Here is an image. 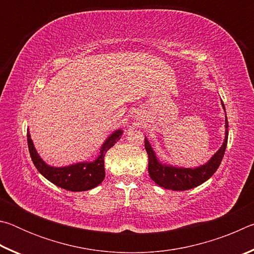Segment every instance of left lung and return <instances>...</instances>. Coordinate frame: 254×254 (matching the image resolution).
<instances>
[{
    "label": "left lung",
    "mask_w": 254,
    "mask_h": 254,
    "mask_svg": "<svg viewBox=\"0 0 254 254\" xmlns=\"http://www.w3.org/2000/svg\"><path fill=\"white\" fill-rule=\"evenodd\" d=\"M222 105L223 109H225L223 102ZM225 139L221 149L214 154L212 159L206 165L200 166L195 169L176 168V167L173 166L162 165L157 159L149 141L144 139V148L149 158L148 171L150 178L160 187L173 189V190H187V189L195 188L205 183L218 169L222 159L224 157L227 144V136H229V122H227V119L225 120Z\"/></svg>",
    "instance_id": "8db88e82"
}]
</instances>
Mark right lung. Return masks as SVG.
Listing matches in <instances>:
<instances>
[{
	"instance_id": "obj_1",
	"label": "right lung",
	"mask_w": 254,
	"mask_h": 254,
	"mask_svg": "<svg viewBox=\"0 0 254 254\" xmlns=\"http://www.w3.org/2000/svg\"><path fill=\"white\" fill-rule=\"evenodd\" d=\"M122 130L115 131L105 143L102 145L101 154L97 157L95 161L93 162H80L76 165H71L63 168H54L46 165L42 159L37 153L34 145L32 143L31 137L29 132L28 136V148L30 156H31L33 165L36 166L38 171L47 178L56 186L66 189L70 191H84L89 190L94 187L100 185L105 177L104 170V157L107 150L113 147V145L121 139Z\"/></svg>"
}]
</instances>
